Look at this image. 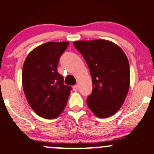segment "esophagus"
I'll return each instance as SVG.
<instances>
[{
	"label": "esophagus",
	"mask_w": 154,
	"mask_h": 154,
	"mask_svg": "<svg viewBox=\"0 0 154 154\" xmlns=\"http://www.w3.org/2000/svg\"><path fill=\"white\" fill-rule=\"evenodd\" d=\"M73 90H74V92H77V90H78V86L77 85H75L73 87Z\"/></svg>",
	"instance_id": "obj_1"
}]
</instances>
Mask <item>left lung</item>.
Returning a JSON list of instances; mask_svg holds the SVG:
<instances>
[{"label": "left lung", "instance_id": "left-lung-1", "mask_svg": "<svg viewBox=\"0 0 154 154\" xmlns=\"http://www.w3.org/2000/svg\"><path fill=\"white\" fill-rule=\"evenodd\" d=\"M74 45L85 59L93 83L87 97L90 109L97 117L109 118L124 103L130 87L127 56L115 43L104 39L76 41Z\"/></svg>", "mask_w": 154, "mask_h": 154}]
</instances>
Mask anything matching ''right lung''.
I'll return each instance as SVG.
<instances>
[{"mask_svg":"<svg viewBox=\"0 0 154 154\" xmlns=\"http://www.w3.org/2000/svg\"><path fill=\"white\" fill-rule=\"evenodd\" d=\"M69 42H48L27 55L22 71V84L27 102L38 116L56 119L64 111L72 88L64 84L57 64Z\"/></svg>","mask_w":154,"mask_h":154,"instance_id":"obj_1","label":"right lung"}]
</instances>
